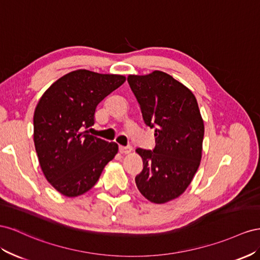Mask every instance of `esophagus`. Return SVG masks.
Segmentation results:
<instances>
[{
  "label": "esophagus",
  "mask_w": 260,
  "mask_h": 260,
  "mask_svg": "<svg viewBox=\"0 0 260 260\" xmlns=\"http://www.w3.org/2000/svg\"><path fill=\"white\" fill-rule=\"evenodd\" d=\"M118 150H120L121 153L126 154V153H129L133 150V148L131 146H120L118 147Z\"/></svg>",
  "instance_id": "1"
}]
</instances>
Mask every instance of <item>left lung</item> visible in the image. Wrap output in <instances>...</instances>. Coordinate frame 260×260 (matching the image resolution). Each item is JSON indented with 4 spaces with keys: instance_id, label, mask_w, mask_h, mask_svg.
Here are the masks:
<instances>
[{
    "instance_id": "8db88e82",
    "label": "left lung",
    "mask_w": 260,
    "mask_h": 260,
    "mask_svg": "<svg viewBox=\"0 0 260 260\" xmlns=\"http://www.w3.org/2000/svg\"><path fill=\"white\" fill-rule=\"evenodd\" d=\"M144 122L154 127L153 150L137 148L143 171L135 177L142 195L165 204L188 187L202 160L205 126L195 95L169 74L129 75Z\"/></svg>"
}]
</instances>
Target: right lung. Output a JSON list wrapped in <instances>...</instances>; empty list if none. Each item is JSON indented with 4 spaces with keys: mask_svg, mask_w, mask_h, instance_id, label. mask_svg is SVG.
<instances>
[{
    "mask_svg": "<svg viewBox=\"0 0 260 260\" xmlns=\"http://www.w3.org/2000/svg\"><path fill=\"white\" fill-rule=\"evenodd\" d=\"M126 77L77 70L42 94L34 114V142L47 181L66 197L85 194L117 153L115 143L88 134L95 108Z\"/></svg>",
    "mask_w": 260,
    "mask_h": 260,
    "instance_id": "add662e5",
    "label": "right lung"
}]
</instances>
